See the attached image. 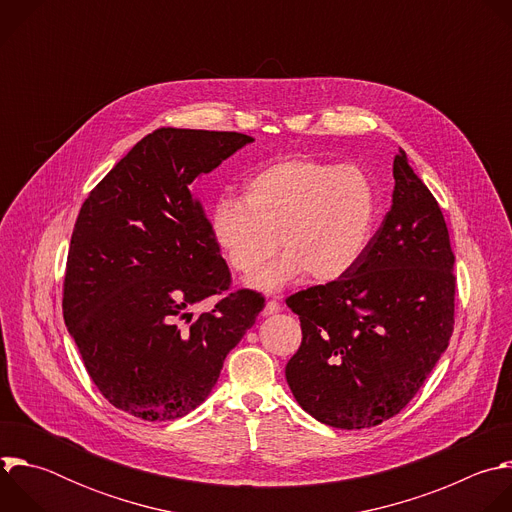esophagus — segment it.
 Instances as JSON below:
<instances>
[{
  "instance_id": "34e87169",
  "label": "esophagus",
  "mask_w": 512,
  "mask_h": 512,
  "mask_svg": "<svg viewBox=\"0 0 512 512\" xmlns=\"http://www.w3.org/2000/svg\"><path fill=\"white\" fill-rule=\"evenodd\" d=\"M279 312V302L277 300H267L263 308V316H273Z\"/></svg>"
}]
</instances>
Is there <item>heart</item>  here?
<instances>
[{
    "mask_svg": "<svg viewBox=\"0 0 512 512\" xmlns=\"http://www.w3.org/2000/svg\"><path fill=\"white\" fill-rule=\"evenodd\" d=\"M377 225V190L358 166H336L310 156L277 160L251 174L243 198L221 196L208 216L214 243L241 275L257 273L277 251L283 255L249 281L275 291L312 275L336 281L367 253Z\"/></svg>",
    "mask_w": 512,
    "mask_h": 512,
    "instance_id": "heart-1",
    "label": "heart"
}]
</instances>
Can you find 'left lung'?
Returning a JSON list of instances; mask_svg holds the SVG:
<instances>
[{"label": "left lung", "mask_w": 512, "mask_h": 512, "mask_svg": "<svg viewBox=\"0 0 512 512\" xmlns=\"http://www.w3.org/2000/svg\"><path fill=\"white\" fill-rule=\"evenodd\" d=\"M393 178L391 210L358 265L287 298L302 324L287 385L304 411L340 429L397 415L454 330V253L440 204L401 148Z\"/></svg>", "instance_id": "left-lung-1"}]
</instances>
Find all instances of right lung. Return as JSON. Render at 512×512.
I'll use <instances>...</instances> for the list:
<instances>
[{"instance_id": "obj_1", "label": "right lung", "mask_w": 512, "mask_h": 512, "mask_svg": "<svg viewBox=\"0 0 512 512\" xmlns=\"http://www.w3.org/2000/svg\"><path fill=\"white\" fill-rule=\"evenodd\" d=\"M255 139L162 127L95 186L72 231L62 312L85 367L117 409L168 421L212 391L263 298L227 294L231 273L194 182ZM226 298L191 320L189 306Z\"/></svg>"}]
</instances>
